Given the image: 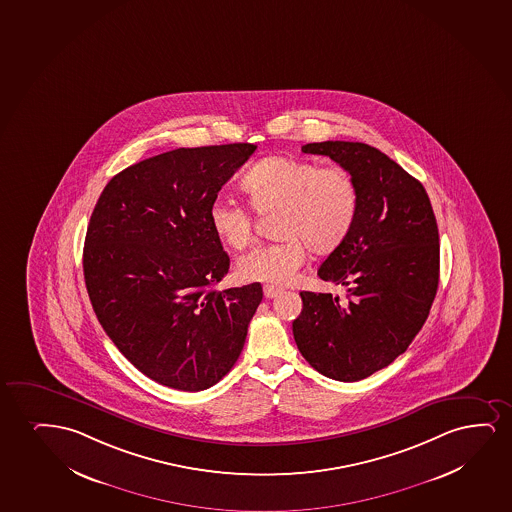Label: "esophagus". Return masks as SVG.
Instances as JSON below:
<instances>
[{
  "label": "esophagus",
  "instance_id": "obj_1",
  "mask_svg": "<svg viewBox=\"0 0 512 512\" xmlns=\"http://www.w3.org/2000/svg\"><path fill=\"white\" fill-rule=\"evenodd\" d=\"M283 292L281 288L273 285L264 286V295H266L267 299H274V297H278L279 293Z\"/></svg>",
  "mask_w": 512,
  "mask_h": 512
}]
</instances>
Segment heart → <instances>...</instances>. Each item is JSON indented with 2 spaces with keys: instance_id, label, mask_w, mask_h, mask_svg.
<instances>
[{
  "instance_id": "b5f03b06",
  "label": "heart",
  "mask_w": 512,
  "mask_h": 512,
  "mask_svg": "<svg viewBox=\"0 0 512 512\" xmlns=\"http://www.w3.org/2000/svg\"><path fill=\"white\" fill-rule=\"evenodd\" d=\"M241 189L255 212L276 213L274 234L279 239L243 255L238 276L273 285L295 278L306 260V246L316 255L337 250L351 234L361 203L349 170L295 158H267L253 165ZM208 220L217 238L233 250L250 245L253 215L246 206L219 198L208 208Z\"/></svg>"
}]
</instances>
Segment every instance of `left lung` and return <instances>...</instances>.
Instances as JSON below:
<instances>
[{
	"label": "left lung",
	"mask_w": 512,
	"mask_h": 512,
	"mask_svg": "<svg viewBox=\"0 0 512 512\" xmlns=\"http://www.w3.org/2000/svg\"><path fill=\"white\" fill-rule=\"evenodd\" d=\"M302 153L349 170L361 203L351 234L318 269L323 281L347 286L346 302L300 292L293 337L314 370L356 382L391 365L424 326L438 292V224L424 186L379 149L326 140Z\"/></svg>",
	"instance_id": "left-lung-1"
}]
</instances>
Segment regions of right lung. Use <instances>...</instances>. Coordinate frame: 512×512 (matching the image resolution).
<instances>
[{
    "label": "right lung",
    "mask_w": 512,
    "mask_h": 512,
    "mask_svg": "<svg viewBox=\"0 0 512 512\" xmlns=\"http://www.w3.org/2000/svg\"><path fill=\"white\" fill-rule=\"evenodd\" d=\"M255 144L180 147L128 166L100 194L83 273L104 332L158 384L198 392L231 372L260 283L215 290L229 255L208 208Z\"/></svg>",
    "instance_id": "1"
}]
</instances>
